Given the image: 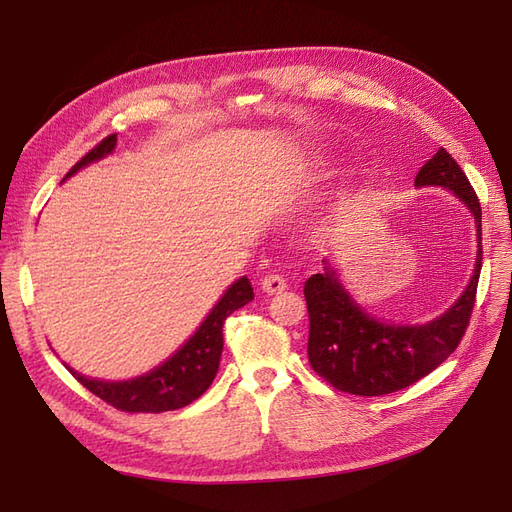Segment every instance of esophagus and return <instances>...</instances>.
Masks as SVG:
<instances>
[{
  "instance_id": "esophagus-1",
  "label": "esophagus",
  "mask_w": 512,
  "mask_h": 512,
  "mask_svg": "<svg viewBox=\"0 0 512 512\" xmlns=\"http://www.w3.org/2000/svg\"><path fill=\"white\" fill-rule=\"evenodd\" d=\"M286 280L282 275H267V277H262L260 280V288L265 290L267 294H280L282 290H286Z\"/></svg>"
}]
</instances>
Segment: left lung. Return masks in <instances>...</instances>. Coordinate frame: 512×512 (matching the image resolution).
Masks as SVG:
<instances>
[{
  "instance_id": "obj_1",
  "label": "left lung",
  "mask_w": 512,
  "mask_h": 512,
  "mask_svg": "<svg viewBox=\"0 0 512 512\" xmlns=\"http://www.w3.org/2000/svg\"><path fill=\"white\" fill-rule=\"evenodd\" d=\"M416 188L438 185L451 190L476 222L478 254L474 275L453 307L427 324H389L356 303L339 282L329 260L309 277L303 294L309 314L307 356L320 378L350 395H389L418 382L442 365L466 333L483 260L480 203L466 173L446 149H438L414 179Z\"/></svg>"
}]
</instances>
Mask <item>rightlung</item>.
Listing matches in <instances>:
<instances>
[{
    "label": "right lung",
    "instance_id": "add662e5",
    "mask_svg": "<svg viewBox=\"0 0 512 512\" xmlns=\"http://www.w3.org/2000/svg\"><path fill=\"white\" fill-rule=\"evenodd\" d=\"M115 145L117 134L106 136L104 141H100L70 168L66 179L83 166L106 158L108 153H113ZM252 299L254 290L250 280H247V277H239V280L224 292V297L215 303L209 316L203 320V324H200L188 342L170 356L168 361H164L156 369H151L145 376L123 382H104L96 378H85L81 374H76L74 369H68L87 391H91L96 397H100L106 404H111L121 412L158 414L168 410H179L192 404L194 399H198L211 386L215 374H218L220 356L224 348V322L232 312H237L239 307L247 305Z\"/></svg>",
    "mask_w": 512,
    "mask_h": 512
}]
</instances>
